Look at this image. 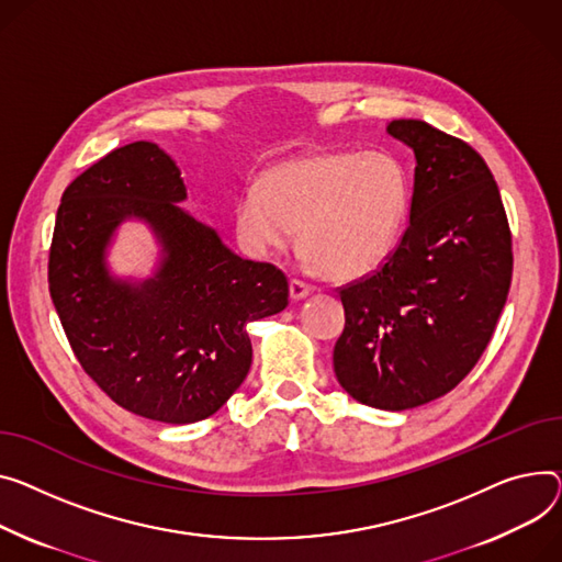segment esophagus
<instances>
[{
	"mask_svg": "<svg viewBox=\"0 0 562 562\" xmlns=\"http://www.w3.org/2000/svg\"><path fill=\"white\" fill-rule=\"evenodd\" d=\"M289 293H291V301H303V297H307L312 293V286L305 284L303 280H291Z\"/></svg>",
	"mask_w": 562,
	"mask_h": 562,
	"instance_id": "esophagus-1",
	"label": "esophagus"
}]
</instances>
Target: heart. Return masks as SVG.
<instances>
[{
	"label": "heart",
	"mask_w": 562,
	"mask_h": 562,
	"mask_svg": "<svg viewBox=\"0 0 562 562\" xmlns=\"http://www.w3.org/2000/svg\"><path fill=\"white\" fill-rule=\"evenodd\" d=\"M239 199L237 235L255 255L301 244L334 280H357L391 257L408 212L404 167L384 151H318L271 167Z\"/></svg>",
	"instance_id": "obj_1"
}]
</instances>
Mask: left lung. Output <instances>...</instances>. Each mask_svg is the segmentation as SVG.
<instances>
[{
  "label": "left lung",
  "mask_w": 562,
  "mask_h": 562,
  "mask_svg": "<svg viewBox=\"0 0 562 562\" xmlns=\"http://www.w3.org/2000/svg\"><path fill=\"white\" fill-rule=\"evenodd\" d=\"M386 133L416 156L408 226L378 273L341 289L334 372L357 402L404 411L474 368L506 305L513 252L499 187L470 144L420 120Z\"/></svg>",
  "instance_id": "1"
}]
</instances>
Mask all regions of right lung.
I'll use <instances>...</instances> for the list:
<instances>
[{
    "label": "right lung",
    "mask_w": 562,
    "mask_h": 562,
    "mask_svg": "<svg viewBox=\"0 0 562 562\" xmlns=\"http://www.w3.org/2000/svg\"><path fill=\"white\" fill-rule=\"evenodd\" d=\"M184 199L171 156L126 144L67 187L49 252L52 301L83 370L131 414L169 425L210 418L231 400L252 361L246 325L289 303L284 273L235 255ZM126 220L144 222L161 248L144 281L106 265Z\"/></svg>",
    "instance_id": "right-lung-1"
}]
</instances>
